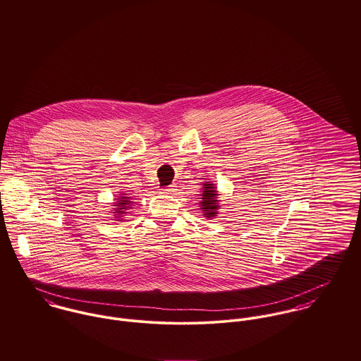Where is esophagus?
Here are the masks:
<instances>
[{
	"mask_svg": "<svg viewBox=\"0 0 361 361\" xmlns=\"http://www.w3.org/2000/svg\"><path fill=\"white\" fill-rule=\"evenodd\" d=\"M177 185L176 184H171L169 188H164V190H161V194H166V195H173V194H176L177 192V188H176Z\"/></svg>",
	"mask_w": 361,
	"mask_h": 361,
	"instance_id": "1",
	"label": "esophagus"
}]
</instances>
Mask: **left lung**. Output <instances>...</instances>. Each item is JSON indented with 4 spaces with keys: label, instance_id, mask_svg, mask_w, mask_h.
I'll use <instances>...</instances> for the list:
<instances>
[{
    "label": "left lung",
    "instance_id": "1",
    "mask_svg": "<svg viewBox=\"0 0 361 361\" xmlns=\"http://www.w3.org/2000/svg\"><path fill=\"white\" fill-rule=\"evenodd\" d=\"M219 191L216 188V185L212 181H206L202 183V191H200V209L203 213L202 216L206 217L207 220L214 219L219 214V209H220V200H219Z\"/></svg>",
    "mask_w": 361,
    "mask_h": 361
}]
</instances>
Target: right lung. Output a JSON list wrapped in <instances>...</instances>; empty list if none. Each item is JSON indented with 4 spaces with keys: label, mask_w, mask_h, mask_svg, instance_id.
<instances>
[{
    "label": "right lung",
    "mask_w": 361,
    "mask_h": 361,
    "mask_svg": "<svg viewBox=\"0 0 361 361\" xmlns=\"http://www.w3.org/2000/svg\"><path fill=\"white\" fill-rule=\"evenodd\" d=\"M133 203H134L133 197H130L128 194H124V192L119 194V197L115 198V203H114L115 207H112V212H111L114 220H116V221L124 220V216L128 213Z\"/></svg>",
    "instance_id": "right-lung-1"
}]
</instances>
